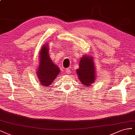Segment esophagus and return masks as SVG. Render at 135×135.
<instances>
[{"mask_svg":"<svg viewBox=\"0 0 135 135\" xmlns=\"http://www.w3.org/2000/svg\"><path fill=\"white\" fill-rule=\"evenodd\" d=\"M65 72H66L67 74H71V68H67V69H66V70H65Z\"/></svg>","mask_w":135,"mask_h":135,"instance_id":"obj_1","label":"esophagus"}]
</instances>
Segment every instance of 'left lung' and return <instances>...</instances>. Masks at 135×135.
Instances as JSON below:
<instances>
[{
    "instance_id": "obj_1",
    "label": "left lung",
    "mask_w": 135,
    "mask_h": 135,
    "mask_svg": "<svg viewBox=\"0 0 135 135\" xmlns=\"http://www.w3.org/2000/svg\"><path fill=\"white\" fill-rule=\"evenodd\" d=\"M77 74L80 81L88 86L93 83L95 79V70L92 57L84 56L80 61L79 68L77 70Z\"/></svg>"
}]
</instances>
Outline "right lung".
<instances>
[{
    "label": "right lung",
    "mask_w": 135,
    "mask_h": 135,
    "mask_svg": "<svg viewBox=\"0 0 135 135\" xmlns=\"http://www.w3.org/2000/svg\"><path fill=\"white\" fill-rule=\"evenodd\" d=\"M48 46L44 45L40 51V60L37 71L41 85L48 87L53 83L56 77L60 72V69L52 62L48 54Z\"/></svg>",
    "instance_id": "1"
}]
</instances>
